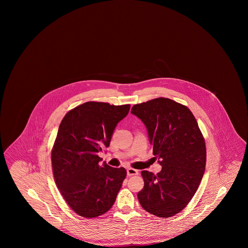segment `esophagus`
I'll list each match as a JSON object with an SVG mask.
<instances>
[{"mask_svg":"<svg viewBox=\"0 0 248 248\" xmlns=\"http://www.w3.org/2000/svg\"><path fill=\"white\" fill-rule=\"evenodd\" d=\"M127 175L131 177V176H137L139 175V170L134 169V168H127Z\"/></svg>","mask_w":248,"mask_h":248,"instance_id":"1","label":"esophagus"}]
</instances>
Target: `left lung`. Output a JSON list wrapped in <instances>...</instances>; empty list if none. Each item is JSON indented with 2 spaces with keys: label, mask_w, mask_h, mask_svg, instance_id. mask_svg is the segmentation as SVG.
Returning a JSON list of instances; mask_svg holds the SVG:
<instances>
[{
  "label": "left lung",
  "mask_w": 248,
  "mask_h": 248,
  "mask_svg": "<svg viewBox=\"0 0 248 248\" xmlns=\"http://www.w3.org/2000/svg\"><path fill=\"white\" fill-rule=\"evenodd\" d=\"M131 112L146 125L163 167L157 175L142 171L138 198L147 212L171 217L188 205L200 185L206 162L203 136L189 108L169 98L136 104Z\"/></svg>",
  "instance_id": "8db88e82"
}]
</instances>
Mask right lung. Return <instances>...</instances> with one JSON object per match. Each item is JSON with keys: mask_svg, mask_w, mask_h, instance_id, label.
Instances as JSON below:
<instances>
[{"mask_svg": "<svg viewBox=\"0 0 248 248\" xmlns=\"http://www.w3.org/2000/svg\"><path fill=\"white\" fill-rule=\"evenodd\" d=\"M130 105L88 101L66 113L59 125L51 162L59 191L68 205L83 217L108 211L126 177L124 167L104 163L98 153L108 147L113 130Z\"/></svg>", "mask_w": 248, "mask_h": 248, "instance_id": "obj_1", "label": "right lung"}]
</instances>
